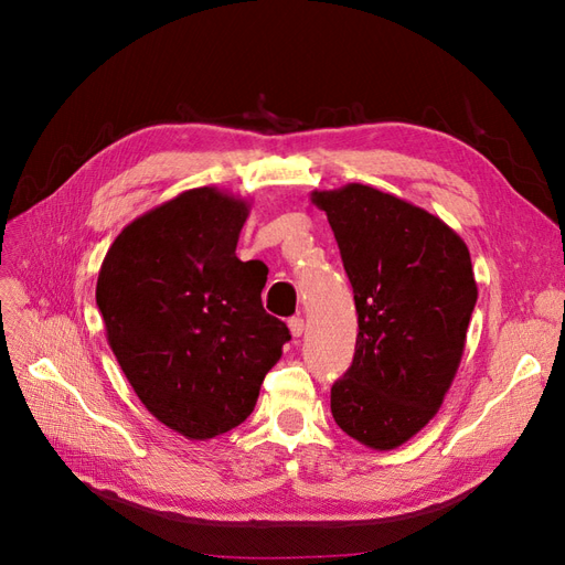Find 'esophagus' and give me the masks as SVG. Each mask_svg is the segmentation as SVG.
Listing matches in <instances>:
<instances>
[{
  "instance_id": "34e87169",
  "label": "esophagus",
  "mask_w": 565,
  "mask_h": 565,
  "mask_svg": "<svg viewBox=\"0 0 565 565\" xmlns=\"http://www.w3.org/2000/svg\"><path fill=\"white\" fill-rule=\"evenodd\" d=\"M287 328H289V332H292V337H301L303 334V318H299V316L289 318Z\"/></svg>"
}]
</instances>
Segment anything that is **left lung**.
<instances>
[{"instance_id":"8db88e82","label":"left lung","mask_w":565,"mask_h":565,"mask_svg":"<svg viewBox=\"0 0 565 565\" xmlns=\"http://www.w3.org/2000/svg\"><path fill=\"white\" fill-rule=\"evenodd\" d=\"M353 287V363L330 393L339 429L374 450L429 424L455 380L478 287L465 241L413 202L363 183L313 191Z\"/></svg>"}]
</instances>
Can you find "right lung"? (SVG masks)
Instances as JSON below:
<instances>
[{"instance_id": "1", "label": "right lung", "mask_w": 565, "mask_h": 565, "mask_svg": "<svg viewBox=\"0 0 565 565\" xmlns=\"http://www.w3.org/2000/svg\"><path fill=\"white\" fill-rule=\"evenodd\" d=\"M249 202L202 185L134 218L98 270L108 344L169 429L207 440L243 424L289 341L266 278L235 256Z\"/></svg>"}]
</instances>
